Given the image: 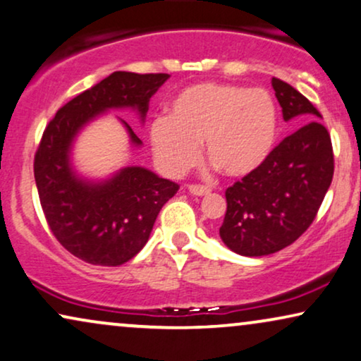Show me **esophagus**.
<instances>
[{"mask_svg":"<svg viewBox=\"0 0 361 361\" xmlns=\"http://www.w3.org/2000/svg\"><path fill=\"white\" fill-rule=\"evenodd\" d=\"M189 192L192 195H199V197H202V195L210 194V189H209V187H205V185L192 184V185H189Z\"/></svg>","mask_w":361,"mask_h":361,"instance_id":"1","label":"esophagus"}]
</instances>
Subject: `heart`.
I'll return each mask as SVG.
<instances>
[{
  "mask_svg": "<svg viewBox=\"0 0 361 361\" xmlns=\"http://www.w3.org/2000/svg\"><path fill=\"white\" fill-rule=\"evenodd\" d=\"M279 112L272 94L222 82L195 84L169 104L167 118L154 119L151 147L164 174L177 177L205 156L222 174H254L274 151Z\"/></svg>",
  "mask_w": 361,
  "mask_h": 361,
  "instance_id": "b5f03b06",
  "label": "heart"
}]
</instances>
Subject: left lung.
<instances>
[{
  "label": "left lung",
  "instance_id": "left-lung-1",
  "mask_svg": "<svg viewBox=\"0 0 361 361\" xmlns=\"http://www.w3.org/2000/svg\"><path fill=\"white\" fill-rule=\"evenodd\" d=\"M283 121L300 126L267 162L226 190L227 212L219 228L238 255L262 257L285 249L310 227L334 177L329 130L315 106L290 84L272 78Z\"/></svg>",
  "mask_w": 361,
  "mask_h": 361
}]
</instances>
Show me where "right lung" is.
<instances>
[{"mask_svg":"<svg viewBox=\"0 0 361 361\" xmlns=\"http://www.w3.org/2000/svg\"><path fill=\"white\" fill-rule=\"evenodd\" d=\"M171 76L118 71L56 112L35 157V179L51 232L74 257L92 265L116 267L146 245L162 205L179 189L140 166L102 179L79 174L73 149L82 129L109 111L130 109L144 123L149 99ZM123 124L133 149L142 146Z\"/></svg>","mask_w":361,"mask_h":361,"instance_id":"1","label":"right lung"}]
</instances>
